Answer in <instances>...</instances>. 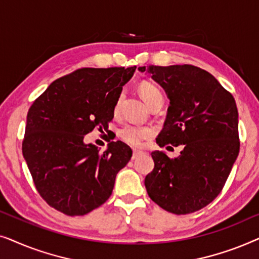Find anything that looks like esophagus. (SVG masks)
<instances>
[{
  "mask_svg": "<svg viewBox=\"0 0 259 259\" xmlns=\"http://www.w3.org/2000/svg\"><path fill=\"white\" fill-rule=\"evenodd\" d=\"M143 154V152L141 151H138V150H134L133 151V155H132V159L134 160V159H137L138 157H140V155Z\"/></svg>",
  "mask_w": 259,
  "mask_h": 259,
  "instance_id": "esophagus-1",
  "label": "esophagus"
}]
</instances>
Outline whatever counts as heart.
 <instances>
[{
  "mask_svg": "<svg viewBox=\"0 0 259 259\" xmlns=\"http://www.w3.org/2000/svg\"><path fill=\"white\" fill-rule=\"evenodd\" d=\"M139 93L146 104L148 101H151L153 98L161 95V92L159 91V88L151 82L140 83ZM119 102L120 100L116 102L115 108L119 107ZM152 134H153V130L150 128V127L127 125L121 130L120 137H121L122 140H125L127 144L132 145V146H139V145L143 143V140L150 138Z\"/></svg>",
  "mask_w": 259,
  "mask_h": 259,
  "instance_id": "obj_1",
  "label": "heart"
}]
</instances>
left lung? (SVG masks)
Returning a JSON list of instances; mask_svg holds the SVG:
<instances>
[{
    "mask_svg": "<svg viewBox=\"0 0 259 259\" xmlns=\"http://www.w3.org/2000/svg\"><path fill=\"white\" fill-rule=\"evenodd\" d=\"M138 69L151 74L169 99L157 144L184 147L175 159L152 152L154 168L145 178L147 193L171 213H192L221 193L238 157L236 101L213 75L196 66Z\"/></svg>",
    "mask_w": 259,
    "mask_h": 259,
    "instance_id": "1",
    "label": "left lung"
}]
</instances>
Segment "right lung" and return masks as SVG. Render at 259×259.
I'll use <instances>...</instances> for the list:
<instances>
[{
	"mask_svg": "<svg viewBox=\"0 0 259 259\" xmlns=\"http://www.w3.org/2000/svg\"><path fill=\"white\" fill-rule=\"evenodd\" d=\"M136 68L77 69L52 82L30 106L23 158L37 192L55 210L83 215L111 197L132 150L118 140L100 153L83 138L94 127L108 128L122 86Z\"/></svg>",
	"mask_w": 259,
	"mask_h": 259,
	"instance_id": "right-lung-1",
	"label": "right lung"
}]
</instances>
